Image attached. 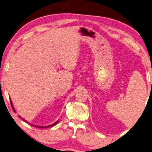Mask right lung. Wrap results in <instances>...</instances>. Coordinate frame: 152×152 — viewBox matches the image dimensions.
<instances>
[{
  "label": "right lung",
  "mask_w": 152,
  "mask_h": 152,
  "mask_svg": "<svg viewBox=\"0 0 152 152\" xmlns=\"http://www.w3.org/2000/svg\"><path fill=\"white\" fill-rule=\"evenodd\" d=\"M10 102H11V107H12V109H13V110L15 112V109H14V107H13V104H12V102H11V100H10ZM19 117H20V116H19ZM21 118V117H20ZM22 120H24V121H25V122H26V120H24V119L22 118ZM27 123H28V122H26ZM58 121H56V122L55 123H53V124H52V125H49V126H36V125H34V124H30V125L32 126H34V127H37V128H50V127H52V126H54L56 125V124H58ZM29 124V123H28Z\"/></svg>",
  "instance_id": "obj_1"
}]
</instances>
